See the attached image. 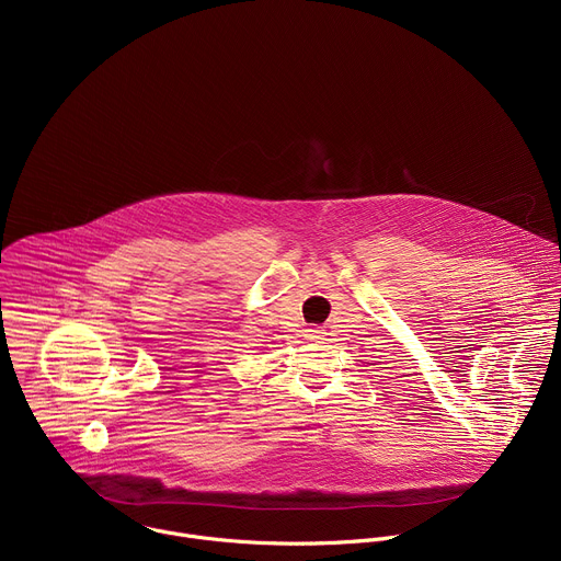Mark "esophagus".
I'll list each match as a JSON object with an SVG mask.
<instances>
[{
    "label": "esophagus",
    "mask_w": 561,
    "mask_h": 561,
    "mask_svg": "<svg viewBox=\"0 0 561 561\" xmlns=\"http://www.w3.org/2000/svg\"><path fill=\"white\" fill-rule=\"evenodd\" d=\"M318 333H320L318 329H309V335H311V337H318Z\"/></svg>",
    "instance_id": "1"
}]
</instances>
